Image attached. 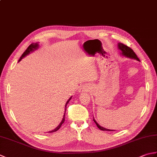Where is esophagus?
<instances>
[{
    "label": "esophagus",
    "instance_id": "1",
    "mask_svg": "<svg viewBox=\"0 0 157 157\" xmlns=\"http://www.w3.org/2000/svg\"><path fill=\"white\" fill-rule=\"evenodd\" d=\"M88 90V88L86 87V86H82V87H80V88L79 89V92H86Z\"/></svg>",
    "mask_w": 157,
    "mask_h": 157
}]
</instances>
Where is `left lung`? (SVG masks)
<instances>
[{
	"label": "left lung",
	"mask_w": 157,
	"mask_h": 157,
	"mask_svg": "<svg viewBox=\"0 0 157 157\" xmlns=\"http://www.w3.org/2000/svg\"><path fill=\"white\" fill-rule=\"evenodd\" d=\"M117 46H118V48L120 50V51H121V54L123 56H126V57L136 59L138 61H140L137 56V55H136V53L133 51V50L131 48H129L128 46H126V45L123 44H122V43H120V42H119L117 44ZM93 121L95 122L96 126H97L100 129L102 130V131H115V130L106 129L105 128H103V127H101L97 122L96 121V120L94 119V117H93Z\"/></svg>",
	"instance_id": "obj_1"
}]
</instances>
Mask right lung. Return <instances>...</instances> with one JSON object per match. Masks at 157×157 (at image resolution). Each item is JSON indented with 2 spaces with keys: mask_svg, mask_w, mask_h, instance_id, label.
<instances>
[{
  "mask_svg": "<svg viewBox=\"0 0 157 157\" xmlns=\"http://www.w3.org/2000/svg\"><path fill=\"white\" fill-rule=\"evenodd\" d=\"M38 47H39V44H38V42H36V43H32V44H31L30 45H29V46H28V48L26 49V51L23 53V55H21V57H20V59H19V61L18 62H19L20 61H21V60L23 59V58H24L25 56H26L27 55H28L29 53L30 52H34L35 50H37L38 48ZM71 98H72V96H71V97L69 98V99L67 101V102H66V104H65V112H64V115H63V119H62V121H61V122L60 123V124L56 127V128H55V129H52V130H51V131H50V132H48L49 133H52V132H56V131H57V130L61 128V125L63 124V123H64V121H65V113H66V109H67V105L68 104V102H69V101L71 99Z\"/></svg>",
  "mask_w": 157,
  "mask_h": 157,
  "instance_id": "add662e5",
  "label": "right lung"
}]
</instances>
